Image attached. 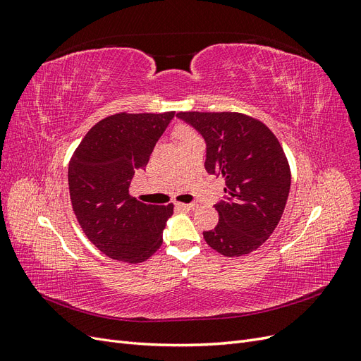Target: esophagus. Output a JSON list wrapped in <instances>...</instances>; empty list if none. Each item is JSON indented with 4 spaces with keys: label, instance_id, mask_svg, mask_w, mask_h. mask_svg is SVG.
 <instances>
[{
    "label": "esophagus",
    "instance_id": "esophagus-1",
    "mask_svg": "<svg viewBox=\"0 0 361 361\" xmlns=\"http://www.w3.org/2000/svg\"><path fill=\"white\" fill-rule=\"evenodd\" d=\"M195 206H197V203H178V207H180V209H185V211H191Z\"/></svg>",
    "mask_w": 361,
    "mask_h": 361
}]
</instances>
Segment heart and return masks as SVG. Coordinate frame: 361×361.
I'll return each mask as SVG.
<instances>
[{
  "label": "heart",
  "instance_id": "obj_1",
  "mask_svg": "<svg viewBox=\"0 0 361 361\" xmlns=\"http://www.w3.org/2000/svg\"><path fill=\"white\" fill-rule=\"evenodd\" d=\"M178 135H179V138H180V140H183V138H190V137H195L192 130H190L188 128H183V126H180V128L178 129Z\"/></svg>",
  "mask_w": 361,
  "mask_h": 361
}]
</instances>
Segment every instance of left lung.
<instances>
[{
  "mask_svg": "<svg viewBox=\"0 0 361 361\" xmlns=\"http://www.w3.org/2000/svg\"><path fill=\"white\" fill-rule=\"evenodd\" d=\"M206 143L204 169L226 180L214 206L215 228L203 232L218 253L238 257L257 250L276 231L290 190V170L277 137L259 120L239 113H179Z\"/></svg>",
  "mask_w": 361,
  "mask_h": 361,
  "instance_id": "8db88e82",
  "label": "left lung"
}]
</instances>
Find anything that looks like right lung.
Wrapping results in <instances>:
<instances>
[{
    "label": "right lung",
    "instance_id": "right-lung-1",
    "mask_svg": "<svg viewBox=\"0 0 361 361\" xmlns=\"http://www.w3.org/2000/svg\"><path fill=\"white\" fill-rule=\"evenodd\" d=\"M174 113H120L96 123L69 162L73 212L85 236L114 260L138 264L162 244L173 204H146L129 195L137 170L149 157Z\"/></svg>",
    "mask_w": 361,
    "mask_h": 361
}]
</instances>
